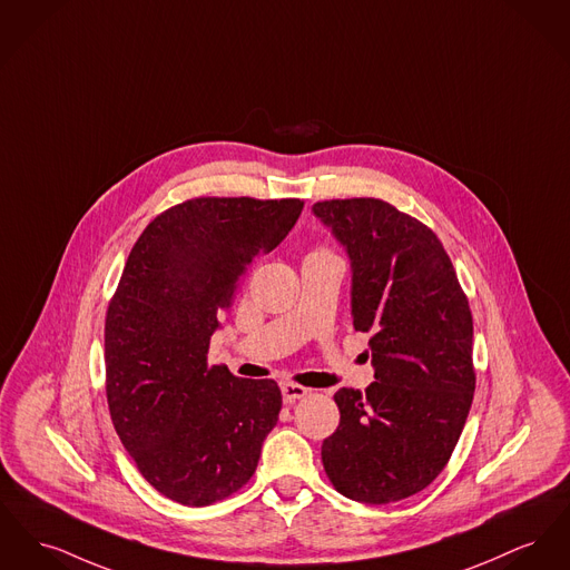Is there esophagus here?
<instances>
[{
  "label": "esophagus",
  "instance_id": "obj_1",
  "mask_svg": "<svg viewBox=\"0 0 570 570\" xmlns=\"http://www.w3.org/2000/svg\"><path fill=\"white\" fill-rule=\"evenodd\" d=\"M309 392H312V390H307V387H303V385H297V383H284V385H282V396H284L286 404H293V402H297L299 399H305Z\"/></svg>",
  "mask_w": 570,
  "mask_h": 570
}]
</instances>
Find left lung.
<instances>
[{
    "mask_svg": "<svg viewBox=\"0 0 570 570\" xmlns=\"http://www.w3.org/2000/svg\"><path fill=\"white\" fill-rule=\"evenodd\" d=\"M353 267V327L370 334L374 383L334 394L340 424L323 441L335 491L401 502L448 465L475 390L468 295L435 233L379 198L314 204Z\"/></svg>",
    "mask_w": 570,
    "mask_h": 570,
    "instance_id": "1",
    "label": "left lung"
}]
</instances>
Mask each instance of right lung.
<instances>
[{
    "label": "right lung",
    "instance_id": "add662e5",
    "mask_svg": "<svg viewBox=\"0 0 570 570\" xmlns=\"http://www.w3.org/2000/svg\"><path fill=\"white\" fill-rule=\"evenodd\" d=\"M302 208L297 198H191L135 240L105 316V392L135 468L168 500L222 502L256 471L282 392L210 366L208 346L254 258Z\"/></svg>",
    "mask_w": 570,
    "mask_h": 570
}]
</instances>
